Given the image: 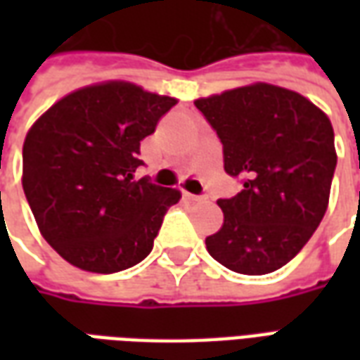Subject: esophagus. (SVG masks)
Instances as JSON below:
<instances>
[{
	"mask_svg": "<svg viewBox=\"0 0 360 360\" xmlns=\"http://www.w3.org/2000/svg\"><path fill=\"white\" fill-rule=\"evenodd\" d=\"M187 196L191 198V200H195V202H204V200L208 198L206 195H191V193H187Z\"/></svg>",
	"mask_w": 360,
	"mask_h": 360,
	"instance_id": "34e87169",
	"label": "esophagus"
}]
</instances>
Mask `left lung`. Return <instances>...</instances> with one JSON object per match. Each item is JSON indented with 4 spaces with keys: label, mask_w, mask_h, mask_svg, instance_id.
Here are the masks:
<instances>
[{
    "label": "left lung",
    "mask_w": 360,
    "mask_h": 360,
    "mask_svg": "<svg viewBox=\"0 0 360 360\" xmlns=\"http://www.w3.org/2000/svg\"><path fill=\"white\" fill-rule=\"evenodd\" d=\"M195 105L224 146L226 173L243 183L218 200L224 226L206 237V249L237 274L276 271L324 218L338 164L332 123L304 96L264 82Z\"/></svg>",
    "instance_id": "1"
}]
</instances>
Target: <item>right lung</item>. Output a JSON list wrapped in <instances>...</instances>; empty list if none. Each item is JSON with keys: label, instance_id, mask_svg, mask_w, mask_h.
Listing matches in <instances>:
<instances>
[{"label": "right lung", "instance_id": "1", "mask_svg": "<svg viewBox=\"0 0 360 360\" xmlns=\"http://www.w3.org/2000/svg\"><path fill=\"white\" fill-rule=\"evenodd\" d=\"M175 98L129 82L94 84L53 103L22 146V188L44 239L69 264L113 274L148 257L181 191L134 181L141 141Z\"/></svg>", "mask_w": 360, "mask_h": 360}]
</instances>
